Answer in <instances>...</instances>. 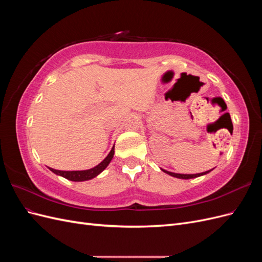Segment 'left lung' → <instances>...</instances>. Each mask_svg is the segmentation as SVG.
Listing matches in <instances>:
<instances>
[{"label":"left lung","mask_w":262,"mask_h":262,"mask_svg":"<svg viewBox=\"0 0 262 262\" xmlns=\"http://www.w3.org/2000/svg\"><path fill=\"white\" fill-rule=\"evenodd\" d=\"M212 169L208 170V171H204V172H200V173H193V175H184V173H175V172H171V171H167L163 169V171H165L166 173H168V175L172 176V177H176V178H180V179H191V178H195V177H199L202 175H205V173L210 172Z\"/></svg>","instance_id":"left-lung-1"}]
</instances>
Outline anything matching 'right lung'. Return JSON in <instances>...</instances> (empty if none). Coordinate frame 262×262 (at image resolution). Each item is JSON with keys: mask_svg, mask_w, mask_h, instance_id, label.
Listing matches in <instances>:
<instances>
[{"mask_svg": "<svg viewBox=\"0 0 262 262\" xmlns=\"http://www.w3.org/2000/svg\"><path fill=\"white\" fill-rule=\"evenodd\" d=\"M114 153H115V146L110 150V153L107 155V157L102 161L100 164H98L97 166H95L94 168L87 169V170H73V171H66V170H57L50 168V170L57 175H60L62 177H64L69 180L72 181H84V180H90L94 177H96L98 173H100L102 170H104L108 164L110 163V161L113 160L114 157Z\"/></svg>", "mask_w": 262, "mask_h": 262, "instance_id": "obj_1", "label": "right lung"}]
</instances>
